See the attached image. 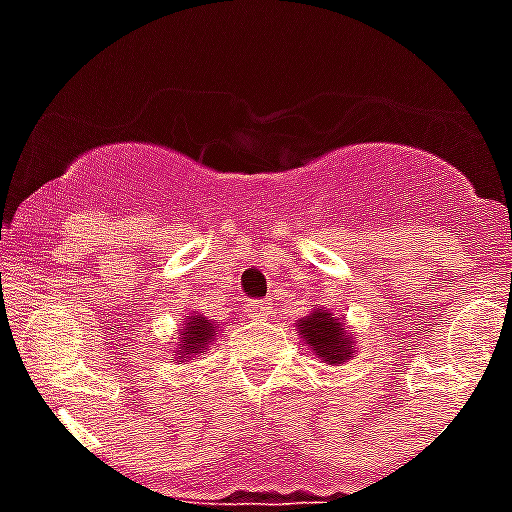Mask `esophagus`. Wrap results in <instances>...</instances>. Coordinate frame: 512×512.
<instances>
[{"label": "esophagus", "instance_id": "1", "mask_svg": "<svg viewBox=\"0 0 512 512\" xmlns=\"http://www.w3.org/2000/svg\"><path fill=\"white\" fill-rule=\"evenodd\" d=\"M244 311H247V316H252L255 321H263L268 319V313H271L273 308L268 300H247V308H244Z\"/></svg>", "mask_w": 512, "mask_h": 512}]
</instances>
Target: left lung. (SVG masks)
<instances>
[{"label": "left lung", "instance_id": "obj_1", "mask_svg": "<svg viewBox=\"0 0 512 512\" xmlns=\"http://www.w3.org/2000/svg\"><path fill=\"white\" fill-rule=\"evenodd\" d=\"M300 335L311 345L313 353L329 364H342L353 353L350 332H345L342 321L329 311H313V316L300 321Z\"/></svg>", "mask_w": 512, "mask_h": 512}]
</instances>
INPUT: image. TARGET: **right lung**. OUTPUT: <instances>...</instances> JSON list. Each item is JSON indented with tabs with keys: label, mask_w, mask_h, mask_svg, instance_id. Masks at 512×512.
Here are the masks:
<instances>
[{
	"label": "right lung",
	"mask_w": 512,
	"mask_h": 512,
	"mask_svg": "<svg viewBox=\"0 0 512 512\" xmlns=\"http://www.w3.org/2000/svg\"><path fill=\"white\" fill-rule=\"evenodd\" d=\"M212 337H215V324H209L204 316H193L191 321H185V332L180 337V342H183L180 358H188L191 353H204Z\"/></svg>",
	"instance_id": "right-lung-1"
}]
</instances>
